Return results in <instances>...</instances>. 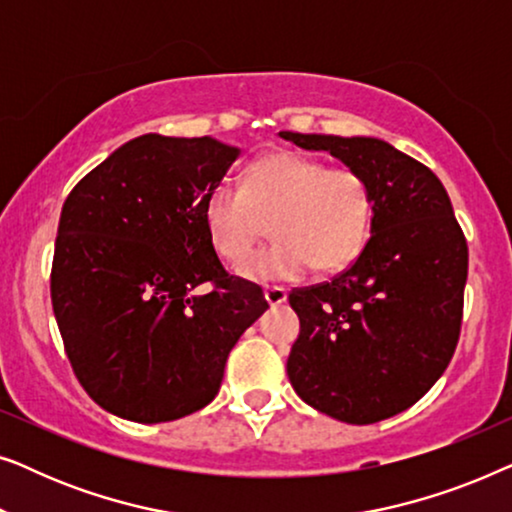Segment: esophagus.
Here are the masks:
<instances>
[{"instance_id": "esophagus-1", "label": "esophagus", "mask_w": 512, "mask_h": 512, "mask_svg": "<svg viewBox=\"0 0 512 512\" xmlns=\"http://www.w3.org/2000/svg\"><path fill=\"white\" fill-rule=\"evenodd\" d=\"M286 289H282V286H270V289H265V300H268L270 307H279L286 303Z\"/></svg>"}]
</instances>
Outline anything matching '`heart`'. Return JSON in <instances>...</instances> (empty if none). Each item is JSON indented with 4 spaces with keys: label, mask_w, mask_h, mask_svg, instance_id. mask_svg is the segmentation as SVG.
<instances>
[{
    "label": "heart",
    "mask_w": 512,
    "mask_h": 512,
    "mask_svg": "<svg viewBox=\"0 0 512 512\" xmlns=\"http://www.w3.org/2000/svg\"><path fill=\"white\" fill-rule=\"evenodd\" d=\"M209 240L228 263H242L272 226L275 242L240 268L251 282H296L314 265L342 270L361 254L373 195L359 172L298 153H270L242 174V188L216 184L202 205Z\"/></svg>",
    "instance_id": "1"
}]
</instances>
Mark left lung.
<instances>
[{"instance_id":"1","label":"left lung","mask_w":512,"mask_h":512,"mask_svg":"<svg viewBox=\"0 0 512 512\" xmlns=\"http://www.w3.org/2000/svg\"><path fill=\"white\" fill-rule=\"evenodd\" d=\"M279 137L326 151L368 181L370 240L331 282L291 291L300 319L286 373L314 410L375 424L415 405L459 340L468 247L429 167L375 137Z\"/></svg>"}]
</instances>
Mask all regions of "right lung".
<instances>
[{"mask_svg":"<svg viewBox=\"0 0 512 512\" xmlns=\"http://www.w3.org/2000/svg\"><path fill=\"white\" fill-rule=\"evenodd\" d=\"M240 158L212 137L142 135L62 205L51 300L81 387L111 415L172 422L219 394L240 335L268 310L230 277L202 205Z\"/></svg>","mask_w":512,"mask_h":512,"instance_id":"right-lung-1","label":"right lung"}]
</instances>
